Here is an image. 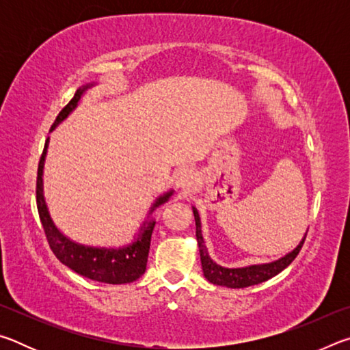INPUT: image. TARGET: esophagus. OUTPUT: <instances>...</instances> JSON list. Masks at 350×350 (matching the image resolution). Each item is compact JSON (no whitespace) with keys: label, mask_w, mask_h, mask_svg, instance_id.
<instances>
[{"label":"esophagus","mask_w":350,"mask_h":350,"mask_svg":"<svg viewBox=\"0 0 350 350\" xmlns=\"http://www.w3.org/2000/svg\"><path fill=\"white\" fill-rule=\"evenodd\" d=\"M176 185L180 188H187V189L194 187L196 185V173H194L193 170H188V168L179 171L176 177Z\"/></svg>","instance_id":"obj_1"}]
</instances>
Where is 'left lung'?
Segmentation results:
<instances>
[{
    "label": "left lung",
    "instance_id": "obj_1",
    "mask_svg": "<svg viewBox=\"0 0 350 350\" xmlns=\"http://www.w3.org/2000/svg\"><path fill=\"white\" fill-rule=\"evenodd\" d=\"M194 213V221H196V238H198V245H199V253H200V262H202V270L204 276L208 280L211 284H216V286H225L232 288H244L254 286V284L264 282L270 280V278L276 276L278 273L287 267V265L292 264V260L298 256V253L303 247L306 236L304 234L303 241L296 245L295 250L287 253L286 256L273 260V262L269 264H259V265H248V267H241V269H227L222 267V265H217L215 260L208 256V252H206L204 236H202V228H200V217L198 210L193 206Z\"/></svg>",
    "mask_w": 350,
    "mask_h": 350
}]
</instances>
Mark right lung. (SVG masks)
<instances>
[{"label": "right lung", "instance_id": "add662e5", "mask_svg": "<svg viewBox=\"0 0 350 350\" xmlns=\"http://www.w3.org/2000/svg\"><path fill=\"white\" fill-rule=\"evenodd\" d=\"M92 85H86L77 90L75 96L72 100L64 106L60 111V114L57 116L52 129H55L58 123H62L70 112H72L77 105H79L80 98L88 88ZM47 145H49V137H47L44 144L43 154L40 157L38 163V173H37V208L40 215L41 225H43L46 239L49 242L51 250L54 252L57 259H60V262L68 265L70 270H74L75 273H79L85 278H90L92 281L106 282V284H126L133 282L145 273L146 270V260L148 253H150V244H151V234L156 222L150 221L145 222L144 227L140 228V233L133 244L120 248H103V247H88L77 244V242L70 241L66 238L60 230L55 227L54 221L47 210L44 193H43V167H44V159L47 152ZM173 189L168 193H165L163 196L157 198L156 202L152 204L150 215L154 211V208L159 205L167 202Z\"/></svg>", "mask_w": 350, "mask_h": 350}]
</instances>
